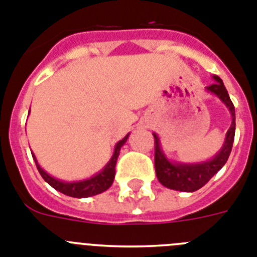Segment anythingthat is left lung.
<instances>
[{
  "mask_svg": "<svg viewBox=\"0 0 257 257\" xmlns=\"http://www.w3.org/2000/svg\"><path fill=\"white\" fill-rule=\"evenodd\" d=\"M216 83L206 87L208 92L214 93L226 104L232 117L230 129L227 131L226 140L223 144L222 149L215 157L208 161L199 162V164H173L166 158L160 145V139L156 133L154 136V168L157 174L158 181L165 187L185 193H193L204 186L206 183L215 176L216 173L224 166L228 157H230L231 149H232L233 139H235V107L231 101L226 87L223 84L222 79L219 76H212Z\"/></svg>",
  "mask_w": 257,
  "mask_h": 257,
  "instance_id": "1",
  "label": "left lung"
}]
</instances>
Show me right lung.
<instances>
[{
  "instance_id": "1",
  "label": "right lung",
  "mask_w": 257,
  "mask_h": 257,
  "mask_svg": "<svg viewBox=\"0 0 257 257\" xmlns=\"http://www.w3.org/2000/svg\"><path fill=\"white\" fill-rule=\"evenodd\" d=\"M128 136L129 135H126L124 139L120 140V141L116 144L113 156H112L109 162L105 165V168H104L101 172H99L96 176L91 177V178L84 179V181H78V182H63V181H60V179H56L54 178V177H51L39 166L34 153L31 154H33V158H34L39 174H41L42 178L45 179L46 182L49 183L50 186H53L54 189L60 191V193H63L64 195H68V197L88 198L93 197L96 194L103 193V191H105V190L109 189V187L112 186V183H113L114 179V174H116L114 168H116V162H117V157L118 154H120V149H121L122 145L126 143Z\"/></svg>"
}]
</instances>
